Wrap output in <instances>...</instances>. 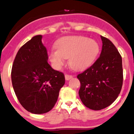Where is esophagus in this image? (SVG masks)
Here are the masks:
<instances>
[{
    "mask_svg": "<svg viewBox=\"0 0 134 134\" xmlns=\"http://www.w3.org/2000/svg\"><path fill=\"white\" fill-rule=\"evenodd\" d=\"M72 77H73V76L71 75H68V74L65 75V79L66 80H70L71 79H72Z\"/></svg>",
    "mask_w": 134,
    "mask_h": 134,
    "instance_id": "34e87169",
    "label": "esophagus"
}]
</instances>
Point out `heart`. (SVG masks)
Instances as JSON below:
<instances>
[{
  "instance_id": "1",
  "label": "heart",
  "mask_w": 134,
  "mask_h": 134,
  "mask_svg": "<svg viewBox=\"0 0 134 134\" xmlns=\"http://www.w3.org/2000/svg\"><path fill=\"white\" fill-rule=\"evenodd\" d=\"M57 51L50 53L49 59L56 69H59L68 59L73 70L82 71L95 61L100 47L95 40L82 36H67L59 40L55 44Z\"/></svg>"
}]
</instances>
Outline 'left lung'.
<instances>
[{"label":"left lung","mask_w":134,"mask_h":134,"mask_svg":"<svg viewBox=\"0 0 134 134\" xmlns=\"http://www.w3.org/2000/svg\"><path fill=\"white\" fill-rule=\"evenodd\" d=\"M102 49L94 64L77 75L80 82L79 94L89 109L101 110L111 105L121 90L122 58L109 39L102 36Z\"/></svg>","instance_id":"obj_1"}]
</instances>
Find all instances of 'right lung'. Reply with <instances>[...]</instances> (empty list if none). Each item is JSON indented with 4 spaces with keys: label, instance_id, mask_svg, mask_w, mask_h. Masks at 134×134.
Masks as SVG:
<instances>
[{
    "label": "right lung",
    "instance_id": "add662e5",
    "mask_svg": "<svg viewBox=\"0 0 134 134\" xmlns=\"http://www.w3.org/2000/svg\"><path fill=\"white\" fill-rule=\"evenodd\" d=\"M42 36H34L17 52L11 70L14 91L22 107L36 114L49 112L55 105L65 83L63 73L48 63Z\"/></svg>",
    "mask_w": 134,
    "mask_h": 134
}]
</instances>
